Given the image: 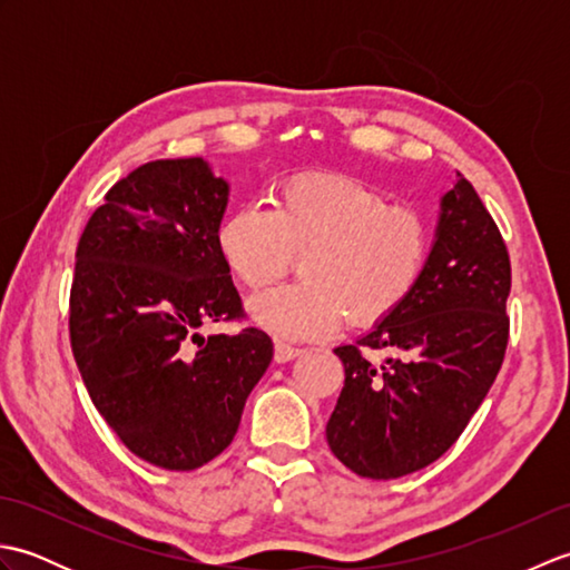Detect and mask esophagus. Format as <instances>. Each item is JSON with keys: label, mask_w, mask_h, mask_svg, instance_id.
Listing matches in <instances>:
<instances>
[{"label": "esophagus", "mask_w": 570, "mask_h": 570, "mask_svg": "<svg viewBox=\"0 0 570 570\" xmlns=\"http://www.w3.org/2000/svg\"><path fill=\"white\" fill-rule=\"evenodd\" d=\"M301 353H304V350L296 347V345H288V343H276L274 345V360L276 362H292Z\"/></svg>", "instance_id": "34e87169"}]
</instances>
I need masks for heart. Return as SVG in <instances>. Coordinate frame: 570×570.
I'll return each instance as SVG.
<instances>
[{
	"label": "heart",
	"mask_w": 570,
	"mask_h": 570,
	"mask_svg": "<svg viewBox=\"0 0 570 570\" xmlns=\"http://www.w3.org/2000/svg\"><path fill=\"white\" fill-rule=\"evenodd\" d=\"M269 208L239 205L215 229V247L237 282L262 292L292 269L301 282L249 301L252 321L276 337L308 341L377 325L416 292L431 257L429 217L335 171L284 178Z\"/></svg>",
	"instance_id": "obj_1"
}]
</instances>
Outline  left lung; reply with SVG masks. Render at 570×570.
<instances>
[{
	"instance_id": "8db88e82",
	"label": "left lung",
	"mask_w": 570,
	"mask_h": 570,
	"mask_svg": "<svg viewBox=\"0 0 570 570\" xmlns=\"http://www.w3.org/2000/svg\"><path fill=\"white\" fill-rule=\"evenodd\" d=\"M510 252L470 180L441 200L416 292L355 345L335 347L345 386L325 426L331 451L362 478L394 480L439 460L465 431L502 367ZM367 348H390L372 366Z\"/></svg>"
}]
</instances>
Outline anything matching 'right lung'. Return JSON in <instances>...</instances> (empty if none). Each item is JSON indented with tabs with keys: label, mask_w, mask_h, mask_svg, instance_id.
Returning a JSON list of instances; mask_svg holds the SVG:
<instances>
[{
	"label": "right lung",
	"mask_w": 570,
	"mask_h": 570,
	"mask_svg": "<svg viewBox=\"0 0 570 570\" xmlns=\"http://www.w3.org/2000/svg\"><path fill=\"white\" fill-rule=\"evenodd\" d=\"M227 184L200 156L135 168L85 225L70 286V347L119 441L164 470H196L233 443L274 355L257 328L208 335L245 308L215 247Z\"/></svg>",
	"instance_id": "right-lung-1"
}]
</instances>
